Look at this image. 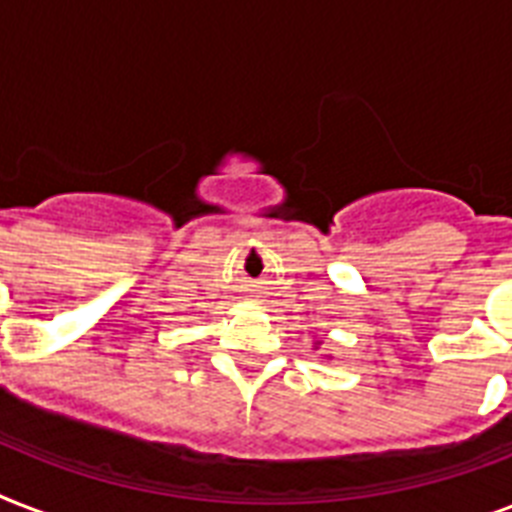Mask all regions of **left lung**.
Here are the masks:
<instances>
[{"label":"left lung","instance_id":"1","mask_svg":"<svg viewBox=\"0 0 512 512\" xmlns=\"http://www.w3.org/2000/svg\"><path fill=\"white\" fill-rule=\"evenodd\" d=\"M319 345H321V342H319V340H316V342H313V348H319Z\"/></svg>","mask_w":512,"mask_h":512}]
</instances>
